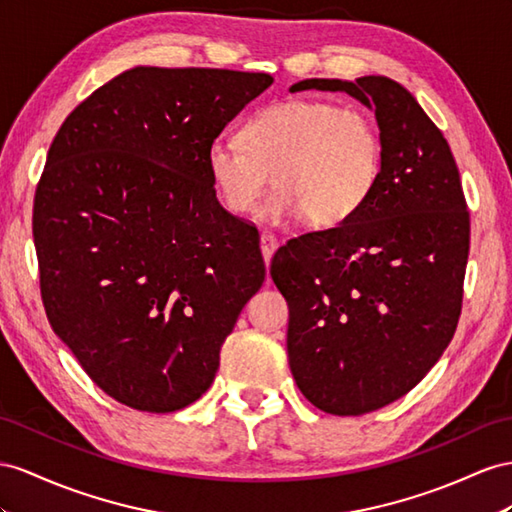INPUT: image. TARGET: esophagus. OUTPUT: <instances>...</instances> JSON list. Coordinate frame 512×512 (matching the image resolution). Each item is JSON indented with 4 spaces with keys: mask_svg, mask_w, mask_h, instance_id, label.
<instances>
[{
    "mask_svg": "<svg viewBox=\"0 0 512 512\" xmlns=\"http://www.w3.org/2000/svg\"><path fill=\"white\" fill-rule=\"evenodd\" d=\"M259 246H261V255H264V261H266V266H268L274 251H277V248H279V240L274 238L272 233H261L259 235Z\"/></svg>",
    "mask_w": 512,
    "mask_h": 512,
    "instance_id": "34e87169",
    "label": "esophagus"
}]
</instances>
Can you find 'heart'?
Returning a JSON list of instances; mask_svg holds the SVG:
<instances>
[{"label":"heart","instance_id":"obj_1","mask_svg":"<svg viewBox=\"0 0 512 512\" xmlns=\"http://www.w3.org/2000/svg\"><path fill=\"white\" fill-rule=\"evenodd\" d=\"M207 173L227 212H251L270 183L279 190L259 218L303 214L318 229L339 227L368 205L383 173V140L370 114L329 101H281L257 112L242 140L207 147Z\"/></svg>","mask_w":512,"mask_h":512}]
</instances>
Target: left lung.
I'll return each instance as SVG.
<instances>
[{
    "label": "left lung",
    "mask_w": 512,
    "mask_h": 512,
    "mask_svg": "<svg viewBox=\"0 0 512 512\" xmlns=\"http://www.w3.org/2000/svg\"><path fill=\"white\" fill-rule=\"evenodd\" d=\"M346 93L376 116L383 173L361 212L305 233L272 257L290 307L287 357L303 396L331 415H363L402 398L448 348L463 303L469 212L437 125L383 75L303 80Z\"/></svg>",
    "instance_id": "1"
}]
</instances>
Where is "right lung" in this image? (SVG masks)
<instances>
[{
    "mask_svg": "<svg viewBox=\"0 0 512 512\" xmlns=\"http://www.w3.org/2000/svg\"><path fill=\"white\" fill-rule=\"evenodd\" d=\"M272 82L134 67L51 142L32 218L43 305L84 372L131 409L199 400L264 283L259 233L222 209L205 155Z\"/></svg>",
    "mask_w": 512,
    "mask_h": 512,
    "instance_id": "1",
    "label": "right lung"
}]
</instances>
